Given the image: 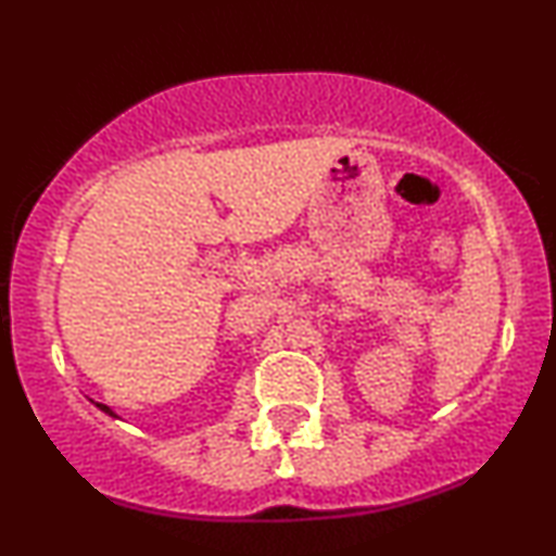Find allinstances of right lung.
Here are the masks:
<instances>
[{
	"instance_id": "1",
	"label": "right lung",
	"mask_w": 556,
	"mask_h": 556,
	"mask_svg": "<svg viewBox=\"0 0 556 556\" xmlns=\"http://www.w3.org/2000/svg\"><path fill=\"white\" fill-rule=\"evenodd\" d=\"M96 407H101V409H103V413H105V415H111V417H118V415H116V413H113V409H111V407H109V405H101V402H96Z\"/></svg>"
}]
</instances>
